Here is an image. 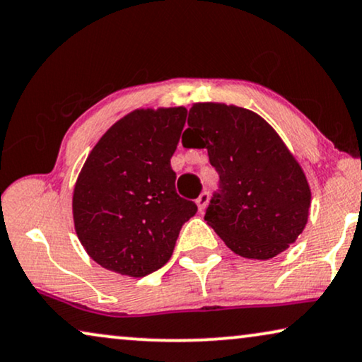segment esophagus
<instances>
[{
    "mask_svg": "<svg viewBox=\"0 0 362 362\" xmlns=\"http://www.w3.org/2000/svg\"><path fill=\"white\" fill-rule=\"evenodd\" d=\"M209 200H210L209 192H202V194L199 195V199L195 200V204H197V206H199V211H200V214L206 209V205H209Z\"/></svg>",
    "mask_w": 362,
    "mask_h": 362,
    "instance_id": "esophagus-1",
    "label": "esophagus"
}]
</instances>
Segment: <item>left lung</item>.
<instances>
[{
  "label": "left lung",
  "instance_id": "8db88e82",
  "mask_svg": "<svg viewBox=\"0 0 362 362\" xmlns=\"http://www.w3.org/2000/svg\"><path fill=\"white\" fill-rule=\"evenodd\" d=\"M184 147L206 148L220 192L205 220L231 252L268 259L296 242L308 223L311 189L300 162L253 110L195 103Z\"/></svg>",
  "mask_w": 362,
  "mask_h": 362
}]
</instances>
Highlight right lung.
I'll list each match as a JSON object with an SVG mask.
<instances>
[{"label": "right lung", "mask_w": 362, "mask_h": 362, "mask_svg": "<svg viewBox=\"0 0 362 362\" xmlns=\"http://www.w3.org/2000/svg\"><path fill=\"white\" fill-rule=\"evenodd\" d=\"M185 107L136 109L99 139L74 192L72 218L86 253L114 273L141 278L162 268L197 205L175 192L170 158Z\"/></svg>", "instance_id": "add662e5"}]
</instances>
